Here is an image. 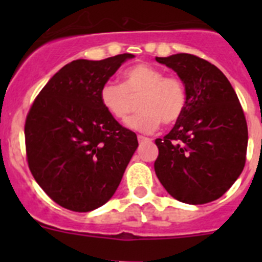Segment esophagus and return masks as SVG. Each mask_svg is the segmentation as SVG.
<instances>
[{"mask_svg": "<svg viewBox=\"0 0 262 262\" xmlns=\"http://www.w3.org/2000/svg\"><path fill=\"white\" fill-rule=\"evenodd\" d=\"M138 142H139V143H144V142H150V139L147 138V137L138 136Z\"/></svg>", "mask_w": 262, "mask_h": 262, "instance_id": "1", "label": "esophagus"}]
</instances>
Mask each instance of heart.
<instances>
[{
  "label": "heart",
  "instance_id": "heart-1",
  "mask_svg": "<svg viewBox=\"0 0 262 262\" xmlns=\"http://www.w3.org/2000/svg\"><path fill=\"white\" fill-rule=\"evenodd\" d=\"M100 102L105 112L124 121L139 100L141 112L126 121V126L139 133H152L161 124H175L187 104L185 84L175 76H165L161 68L138 63L123 72V84L106 82L100 89Z\"/></svg>",
  "mask_w": 262,
  "mask_h": 262
}]
</instances>
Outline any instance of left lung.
<instances>
[{"mask_svg": "<svg viewBox=\"0 0 262 262\" xmlns=\"http://www.w3.org/2000/svg\"><path fill=\"white\" fill-rule=\"evenodd\" d=\"M178 73L187 104L172 130L156 139L155 171L168 194L186 204L219 199L241 175L247 123L231 82L219 68L195 55L157 57Z\"/></svg>", "mask_w": 262, "mask_h": 262, "instance_id": "1", "label": "left lung"}]
</instances>
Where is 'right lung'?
Listing matches in <instances>:
<instances>
[{
	"instance_id": "add662e5",
	"label": "right lung",
	"mask_w": 262,
	"mask_h": 262,
	"mask_svg": "<svg viewBox=\"0 0 262 262\" xmlns=\"http://www.w3.org/2000/svg\"><path fill=\"white\" fill-rule=\"evenodd\" d=\"M133 54L77 59L39 92L25 123L29 168L50 199L91 212L115 194L138 141L105 112L100 89Z\"/></svg>"
}]
</instances>
